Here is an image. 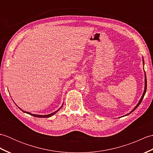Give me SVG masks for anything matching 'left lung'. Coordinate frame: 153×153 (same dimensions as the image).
I'll return each instance as SVG.
<instances>
[{
	"instance_id": "left-lung-1",
	"label": "left lung",
	"mask_w": 153,
	"mask_h": 153,
	"mask_svg": "<svg viewBox=\"0 0 153 153\" xmlns=\"http://www.w3.org/2000/svg\"><path fill=\"white\" fill-rule=\"evenodd\" d=\"M143 62L144 63V61H143ZM145 90H144V92H143V95H142V97H141V99H140V100H139V103L137 104V105H136V106L135 107V108H134V109H133L132 110H131V111L130 112H129V114H126V115H128V114H131L132 112H134V110L136 109V108H137V107L139 106V105H140V104H141V101H142V100L143 99V97H144V96H145V93H146V90H147V77H146V74H145ZM126 115H125V116H126Z\"/></svg>"
}]
</instances>
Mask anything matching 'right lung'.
<instances>
[{
  "instance_id": "add662e5",
  "label": "right lung",
  "mask_w": 153,
  "mask_h": 153,
  "mask_svg": "<svg viewBox=\"0 0 153 153\" xmlns=\"http://www.w3.org/2000/svg\"><path fill=\"white\" fill-rule=\"evenodd\" d=\"M60 108H60L59 109L57 110L56 111H55V112H53V113L50 114H47V115H37V114H31L30 112H24V110H22L23 112H25V113L28 114H30V115L33 116L37 117V118H49V117H51V116H53L55 113H56V112L58 111V110H59Z\"/></svg>"
}]
</instances>
